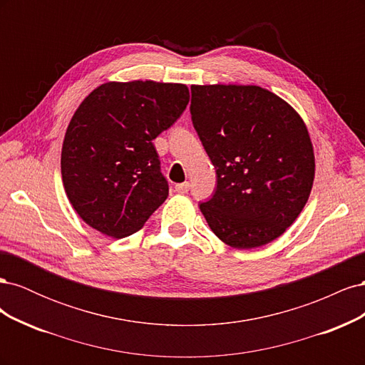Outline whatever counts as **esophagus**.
I'll use <instances>...</instances> for the list:
<instances>
[{
  "instance_id": "esophagus-1",
  "label": "esophagus",
  "mask_w": 365,
  "mask_h": 365,
  "mask_svg": "<svg viewBox=\"0 0 365 365\" xmlns=\"http://www.w3.org/2000/svg\"><path fill=\"white\" fill-rule=\"evenodd\" d=\"M190 189V184L189 182H181V184H176L175 185V192L178 193H187Z\"/></svg>"
}]
</instances>
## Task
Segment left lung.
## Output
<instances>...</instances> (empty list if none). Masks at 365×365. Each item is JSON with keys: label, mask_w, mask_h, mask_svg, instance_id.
I'll return each instance as SVG.
<instances>
[{"label": "left lung", "mask_w": 365, "mask_h": 365, "mask_svg": "<svg viewBox=\"0 0 365 365\" xmlns=\"http://www.w3.org/2000/svg\"><path fill=\"white\" fill-rule=\"evenodd\" d=\"M193 126L216 169V192L200 205L231 248L269 244L304 208L315 178L302 115L257 85H192Z\"/></svg>", "instance_id": "left-lung-1"}]
</instances>
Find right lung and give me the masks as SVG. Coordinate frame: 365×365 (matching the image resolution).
<instances>
[{"label":"right lung","mask_w":365,"mask_h":365,"mask_svg":"<svg viewBox=\"0 0 365 365\" xmlns=\"http://www.w3.org/2000/svg\"><path fill=\"white\" fill-rule=\"evenodd\" d=\"M190 101L184 83L106 82L88 94L65 132V193L86 225L113 239L137 233L169 195L152 140Z\"/></svg>","instance_id":"right-lung-1"}]
</instances>
